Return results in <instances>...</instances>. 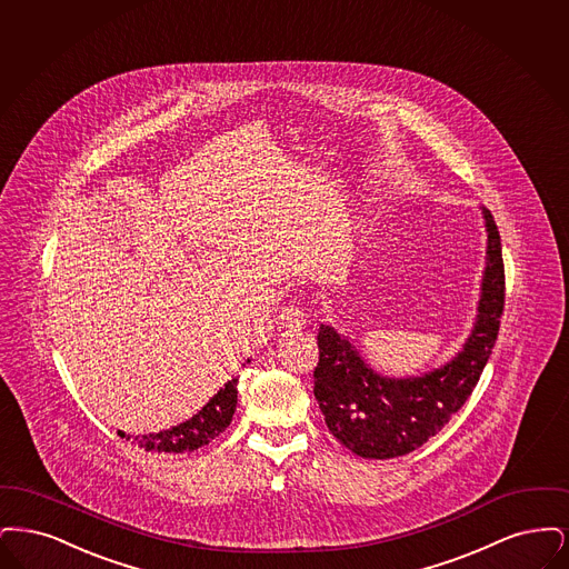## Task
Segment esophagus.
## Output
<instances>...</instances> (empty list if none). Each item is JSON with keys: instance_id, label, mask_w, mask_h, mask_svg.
<instances>
[{"instance_id": "1", "label": "esophagus", "mask_w": 569, "mask_h": 569, "mask_svg": "<svg viewBox=\"0 0 569 569\" xmlns=\"http://www.w3.org/2000/svg\"><path fill=\"white\" fill-rule=\"evenodd\" d=\"M280 325L287 327V329H301L306 325V317L303 312L296 308V306H287L282 312H280Z\"/></svg>"}]
</instances>
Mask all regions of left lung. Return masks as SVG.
Masks as SVG:
<instances>
[{
	"label": "left lung",
	"mask_w": 569,
	"mask_h": 569,
	"mask_svg": "<svg viewBox=\"0 0 569 569\" xmlns=\"http://www.w3.org/2000/svg\"><path fill=\"white\" fill-rule=\"evenodd\" d=\"M482 214L487 268L478 315L468 342L452 361L412 378H387L371 370L331 325H321L315 397L333 438L355 455L393 459L417 450L445 427L478 385L493 352L506 297L499 231L493 214L485 208Z\"/></svg>",
	"instance_id": "8db88e82"
}]
</instances>
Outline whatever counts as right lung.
<instances>
[{"instance_id":"right-lung-1","label":"right lung","mask_w":569,"mask_h":569,"mask_svg":"<svg viewBox=\"0 0 569 569\" xmlns=\"http://www.w3.org/2000/svg\"><path fill=\"white\" fill-rule=\"evenodd\" d=\"M250 363V361H247ZM238 403V378H231L217 396L212 397L198 415L159 433L133 438L140 448L149 452H191L199 446L210 445L219 438L233 419ZM121 436L124 438L123 431ZM129 440V438H127Z\"/></svg>"}]
</instances>
